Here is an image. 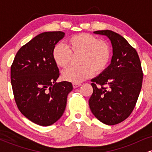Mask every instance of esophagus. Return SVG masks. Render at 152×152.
Segmentation results:
<instances>
[{"instance_id":"esophagus-1","label":"esophagus","mask_w":152,"mask_h":152,"mask_svg":"<svg viewBox=\"0 0 152 152\" xmlns=\"http://www.w3.org/2000/svg\"><path fill=\"white\" fill-rule=\"evenodd\" d=\"M80 86H81V83H73V87H74V88H77V87Z\"/></svg>"}]
</instances>
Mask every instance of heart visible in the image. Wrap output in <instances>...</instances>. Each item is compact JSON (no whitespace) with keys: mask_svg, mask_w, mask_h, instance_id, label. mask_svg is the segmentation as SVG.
Instances as JSON below:
<instances>
[{"mask_svg":"<svg viewBox=\"0 0 152 152\" xmlns=\"http://www.w3.org/2000/svg\"><path fill=\"white\" fill-rule=\"evenodd\" d=\"M65 45L58 43L52 50L54 62L65 69L71 64L73 55H80L78 62L81 66L71 67L63 72L66 81L78 83L87 79L94 73L104 72L111 58V48L109 43L89 34H79L71 36Z\"/></svg>","mask_w":152,"mask_h":152,"instance_id":"heart-1","label":"heart"}]
</instances>
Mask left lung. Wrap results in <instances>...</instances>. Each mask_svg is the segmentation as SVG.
Returning <instances> with one entry per match:
<instances>
[{"mask_svg":"<svg viewBox=\"0 0 152 152\" xmlns=\"http://www.w3.org/2000/svg\"><path fill=\"white\" fill-rule=\"evenodd\" d=\"M107 36L113 48L111 64L91 79L93 94L88 100L91 112L107 125L117 124L132 114L142 86L143 72L137 50L112 31H94Z\"/></svg>","mask_w":152,"mask_h":152,"instance_id":"left-lung-1","label":"left lung"}]
</instances>
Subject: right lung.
<instances>
[{
  "mask_svg": "<svg viewBox=\"0 0 152 152\" xmlns=\"http://www.w3.org/2000/svg\"><path fill=\"white\" fill-rule=\"evenodd\" d=\"M62 31L38 35L23 46L10 67V81L19 111L36 124L50 126L61 117L67 96L73 90L68 81L57 83L58 68L52 57Z\"/></svg>",
  "mask_w": 152,
  "mask_h": 152,
  "instance_id": "add662e5",
  "label": "right lung"
}]
</instances>
